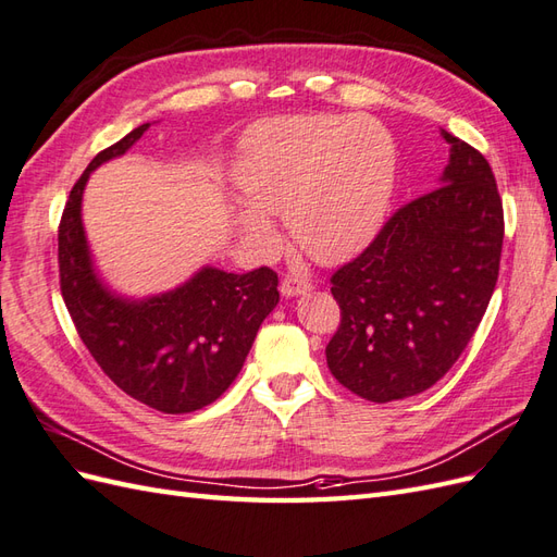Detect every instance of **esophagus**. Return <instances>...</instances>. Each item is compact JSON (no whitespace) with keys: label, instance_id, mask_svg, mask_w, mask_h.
<instances>
[{"label":"esophagus","instance_id":"34e87169","mask_svg":"<svg viewBox=\"0 0 557 557\" xmlns=\"http://www.w3.org/2000/svg\"><path fill=\"white\" fill-rule=\"evenodd\" d=\"M280 289H282L284 296H301V294L312 289V284L306 277H301V275H287V277L282 280Z\"/></svg>","mask_w":557,"mask_h":557}]
</instances>
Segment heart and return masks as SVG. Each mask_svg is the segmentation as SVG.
Here are the masks:
<instances>
[{
    "instance_id": "heart-1",
    "label": "heart",
    "mask_w": 557,
    "mask_h": 557,
    "mask_svg": "<svg viewBox=\"0 0 557 557\" xmlns=\"http://www.w3.org/2000/svg\"><path fill=\"white\" fill-rule=\"evenodd\" d=\"M395 181L391 134L369 117L308 115L259 124L242 143L235 183L242 231L275 247L265 213H284L312 259L334 263L362 249L388 209Z\"/></svg>"
}]
</instances>
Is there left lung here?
<instances>
[{"instance_id":"left-lung-1","label":"left lung","mask_w":557,"mask_h":557,"mask_svg":"<svg viewBox=\"0 0 557 557\" xmlns=\"http://www.w3.org/2000/svg\"><path fill=\"white\" fill-rule=\"evenodd\" d=\"M451 143L442 185L403 205L369 247L332 275L341 322L326 364L369 403L419 395L459 360L490 306L504 205L484 154Z\"/></svg>"}]
</instances>
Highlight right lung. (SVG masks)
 <instances>
[{"mask_svg":"<svg viewBox=\"0 0 557 557\" xmlns=\"http://www.w3.org/2000/svg\"><path fill=\"white\" fill-rule=\"evenodd\" d=\"M146 129L140 124L98 152L70 190L59 223L61 294L82 344L117 388L164 414H188L235 381L280 301V280L268 265L245 275L205 268L181 289L138 304L103 289L84 239L82 193L98 164L129 150Z\"/></svg>","mask_w":557,"mask_h":557,"instance_id":"1","label":"right lung"}]
</instances>
